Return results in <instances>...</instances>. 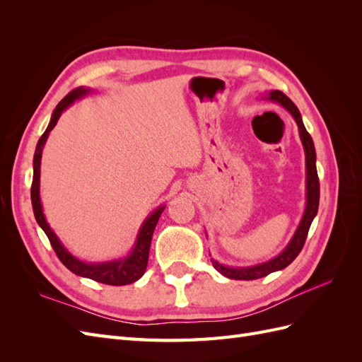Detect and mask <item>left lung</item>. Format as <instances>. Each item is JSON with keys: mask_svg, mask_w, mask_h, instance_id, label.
Masks as SVG:
<instances>
[{"mask_svg": "<svg viewBox=\"0 0 362 362\" xmlns=\"http://www.w3.org/2000/svg\"><path fill=\"white\" fill-rule=\"evenodd\" d=\"M264 100L282 105L294 117L296 124L299 127V136L305 151V166H306V205H305V211L300 222L298 228H296V231L288 245L284 247L281 254L273 257L272 259L259 262V264H255V266L234 267V266H225L222 262L211 258L213 266L218 273H222L223 276L229 279H237V281H252V279L264 278L269 275V273L282 270L288 264H291L294 258L298 257L299 252L302 250L306 235H308V231H310V226L317 214V210H319L320 184H319V177H317V168H315V148L310 133L306 131L302 122L300 112L298 110V107L294 105V103L290 100V98L287 95H284L281 90H270L267 95H264Z\"/></svg>", "mask_w": 362, "mask_h": 362, "instance_id": "obj_1", "label": "left lung"}]
</instances>
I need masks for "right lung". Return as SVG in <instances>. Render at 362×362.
<instances>
[{"label":"right lung","mask_w":362,"mask_h":362,"mask_svg":"<svg viewBox=\"0 0 362 362\" xmlns=\"http://www.w3.org/2000/svg\"><path fill=\"white\" fill-rule=\"evenodd\" d=\"M92 89L89 87H76L72 92H69L63 100L54 108L52 116L49 124L45 129V133L42 134L39 139L36 151H35V158H33V184H31V205L33 211H35L36 222L43 229V233L47 234L49 238L52 249L56 250L59 259L66 266L72 273L83 278H89L96 282L107 284V286H127V284H133L137 279L144 276V273L148 266V257H149V247H151V240L152 234H154V229L157 226L158 218L161 213L164 211L166 205H160L156 208L145 221L141 223L136 242L131 247L129 254L124 258H117L112 261H104V262H86L80 258L74 257L71 252L63 246L57 234L52 231V228L47 222V217L43 214V208L40 202V161H42V151L45 146L48 136L51 129L57 125V120L62 116V113L66 110L69 105H72L75 101L81 100L86 95H89Z\"/></svg>","instance_id":"add662e5"}]
</instances>
